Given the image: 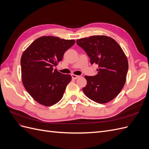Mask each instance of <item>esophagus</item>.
<instances>
[{
    "label": "esophagus",
    "instance_id": "1",
    "mask_svg": "<svg viewBox=\"0 0 149 149\" xmlns=\"http://www.w3.org/2000/svg\"><path fill=\"white\" fill-rule=\"evenodd\" d=\"M71 77L74 79H78V78L80 77V76H78V75H75V74H71Z\"/></svg>",
    "mask_w": 149,
    "mask_h": 149
}]
</instances>
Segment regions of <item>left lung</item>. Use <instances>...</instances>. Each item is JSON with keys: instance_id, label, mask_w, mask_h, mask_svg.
<instances>
[{"instance_id": "left-lung-1", "label": "left lung", "mask_w": 149, "mask_h": 149, "mask_svg": "<svg viewBox=\"0 0 149 149\" xmlns=\"http://www.w3.org/2000/svg\"><path fill=\"white\" fill-rule=\"evenodd\" d=\"M90 58L97 65V74L85 76L87 84L83 91L88 97L104 104L113 100L123 88L128 71V61L119 45L104 35L91 36L76 40Z\"/></svg>"}]
</instances>
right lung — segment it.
<instances>
[{
  "label": "right lung",
  "mask_w": 149,
  "mask_h": 149,
  "mask_svg": "<svg viewBox=\"0 0 149 149\" xmlns=\"http://www.w3.org/2000/svg\"><path fill=\"white\" fill-rule=\"evenodd\" d=\"M74 43V40L44 36L35 40L22 54V82L37 102L53 106L63 96L71 76L53 70V66L62 60L64 53Z\"/></svg>",
  "instance_id": "add662e5"
}]
</instances>
